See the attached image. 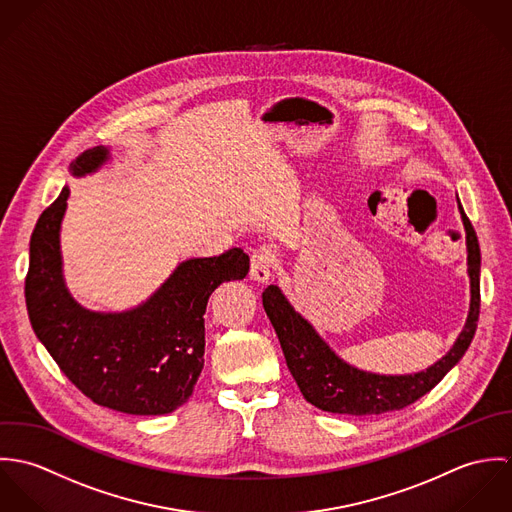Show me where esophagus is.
<instances>
[{"label":"esophagus","instance_id":"esophagus-1","mask_svg":"<svg viewBox=\"0 0 512 512\" xmlns=\"http://www.w3.org/2000/svg\"><path fill=\"white\" fill-rule=\"evenodd\" d=\"M270 270H272L270 254L264 248L254 250L250 256V278L258 284H266L270 280Z\"/></svg>","mask_w":512,"mask_h":512}]
</instances>
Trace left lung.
I'll list each match as a JSON object with an SVG mask.
<instances>
[{
    "instance_id": "8db88e82",
    "label": "left lung",
    "mask_w": 512,
    "mask_h": 512,
    "mask_svg": "<svg viewBox=\"0 0 512 512\" xmlns=\"http://www.w3.org/2000/svg\"><path fill=\"white\" fill-rule=\"evenodd\" d=\"M457 209L465 228L467 276H469V313L463 331L453 347L438 363L414 374H378L361 370L343 361L315 327L293 309L292 303L278 286H268L262 293L264 309L276 329L288 368L303 398L315 408L331 414L370 416L402 410L428 394L439 380L457 365L469 349L479 321V276L481 250L479 240L467 219L459 197Z\"/></svg>"
}]
</instances>
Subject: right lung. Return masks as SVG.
Returning a JSON list of instances; mask_svg holds the SVG:
<instances>
[{
	"mask_svg": "<svg viewBox=\"0 0 512 512\" xmlns=\"http://www.w3.org/2000/svg\"><path fill=\"white\" fill-rule=\"evenodd\" d=\"M110 149L92 147L71 175L96 173ZM69 187L43 211L29 242L25 303L31 327L74 386L94 404L134 416H161L189 400L205 365V311L222 282L242 280L250 258L230 248L183 260L171 276L126 311H92L74 299L61 254Z\"/></svg>",
	"mask_w": 512,
	"mask_h": 512,
	"instance_id": "obj_1",
	"label": "right lung"
}]
</instances>
